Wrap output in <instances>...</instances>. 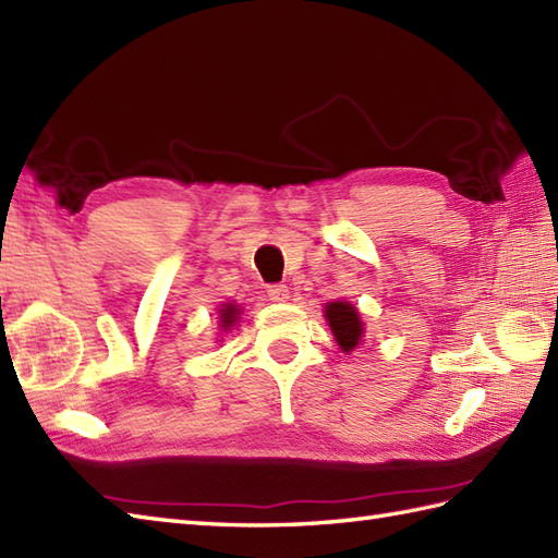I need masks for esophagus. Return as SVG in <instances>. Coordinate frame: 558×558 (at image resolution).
Instances as JSON below:
<instances>
[{
  "mask_svg": "<svg viewBox=\"0 0 558 558\" xmlns=\"http://www.w3.org/2000/svg\"><path fill=\"white\" fill-rule=\"evenodd\" d=\"M266 292L272 302H286L290 298V290L286 286H268Z\"/></svg>",
  "mask_w": 558,
  "mask_h": 558,
  "instance_id": "obj_1",
  "label": "esophagus"
}]
</instances>
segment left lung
<instances>
[{
	"mask_svg": "<svg viewBox=\"0 0 558 558\" xmlns=\"http://www.w3.org/2000/svg\"><path fill=\"white\" fill-rule=\"evenodd\" d=\"M326 318H328V326H330V330H333V336L338 340V345L342 348V352H352L354 348H357L364 328L360 322V314L352 304H348V302L326 304Z\"/></svg>",
	"mask_w": 558,
	"mask_h": 558,
	"instance_id": "8db88e82",
	"label": "left lung"
}]
</instances>
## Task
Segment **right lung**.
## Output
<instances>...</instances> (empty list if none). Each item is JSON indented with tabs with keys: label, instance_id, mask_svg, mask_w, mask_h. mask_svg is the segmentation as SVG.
Returning <instances> with one entry per match:
<instances>
[{
	"label": "right lung",
	"instance_id": "add662e5",
	"mask_svg": "<svg viewBox=\"0 0 558 558\" xmlns=\"http://www.w3.org/2000/svg\"><path fill=\"white\" fill-rule=\"evenodd\" d=\"M236 314H240V310H236L234 304H225L220 310V326L222 330H228L234 322H236Z\"/></svg>",
	"mask_w": 558,
	"mask_h": 558
}]
</instances>
